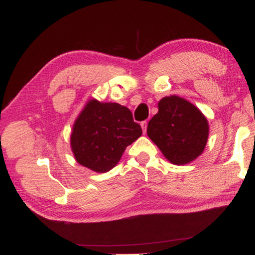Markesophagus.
Wrapping results in <instances>:
<instances>
[{"instance_id":"obj_1","label":"esophagus","mask_w":255,"mask_h":255,"mask_svg":"<svg viewBox=\"0 0 255 255\" xmlns=\"http://www.w3.org/2000/svg\"><path fill=\"white\" fill-rule=\"evenodd\" d=\"M140 126H142L143 132L145 134V132H146V128H147V123L146 121H143V123H140Z\"/></svg>"}]
</instances>
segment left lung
Masks as SVG:
<instances>
[{
	"instance_id": "obj_1",
	"label": "left lung",
	"mask_w": 255,
	"mask_h": 255,
	"mask_svg": "<svg viewBox=\"0 0 255 255\" xmlns=\"http://www.w3.org/2000/svg\"><path fill=\"white\" fill-rule=\"evenodd\" d=\"M156 115L147 125V136L169 162L187 164L203 153L209 137V123L194 104L177 95L157 103Z\"/></svg>"
}]
</instances>
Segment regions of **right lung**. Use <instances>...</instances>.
I'll return each instance as SVG.
<instances>
[{
	"mask_svg": "<svg viewBox=\"0 0 255 255\" xmlns=\"http://www.w3.org/2000/svg\"><path fill=\"white\" fill-rule=\"evenodd\" d=\"M142 135L128 108L91 99L75 120L70 135L77 162L95 172L115 168L125 149Z\"/></svg>",
	"mask_w": 255,
	"mask_h": 255,
	"instance_id": "1",
	"label": "right lung"
}]
</instances>
